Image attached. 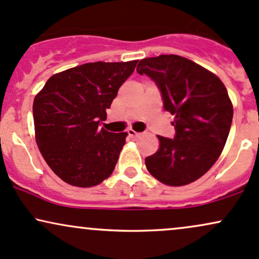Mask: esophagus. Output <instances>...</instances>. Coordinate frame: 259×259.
I'll use <instances>...</instances> for the list:
<instances>
[{
    "label": "esophagus",
    "mask_w": 259,
    "mask_h": 259,
    "mask_svg": "<svg viewBox=\"0 0 259 259\" xmlns=\"http://www.w3.org/2000/svg\"><path fill=\"white\" fill-rule=\"evenodd\" d=\"M127 134H129V136H132V138H139L140 136V133H136L135 130H133V129L127 130Z\"/></svg>",
    "instance_id": "1"
}]
</instances>
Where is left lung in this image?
Returning <instances> with one entry per match:
<instances>
[{
  "mask_svg": "<svg viewBox=\"0 0 259 259\" xmlns=\"http://www.w3.org/2000/svg\"><path fill=\"white\" fill-rule=\"evenodd\" d=\"M162 92L164 109L174 115L175 138L158 136L159 148L145 159L152 177L168 186H184L206 174L227 142L233 103L214 73L185 57L144 58L136 68Z\"/></svg>",
  "mask_w": 259,
  "mask_h": 259,
  "instance_id": "1",
  "label": "left lung"
}]
</instances>
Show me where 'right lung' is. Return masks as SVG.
I'll list each match as a JSON object with an SVG mask.
<instances>
[{"instance_id": "add662e5", "label": "right lung", "mask_w": 259, "mask_h": 259, "mask_svg": "<svg viewBox=\"0 0 259 259\" xmlns=\"http://www.w3.org/2000/svg\"><path fill=\"white\" fill-rule=\"evenodd\" d=\"M136 64L95 62L69 68L52 75L35 96L38 150L69 185L96 186L114 170L127 133H109L99 124Z\"/></svg>"}]
</instances>
